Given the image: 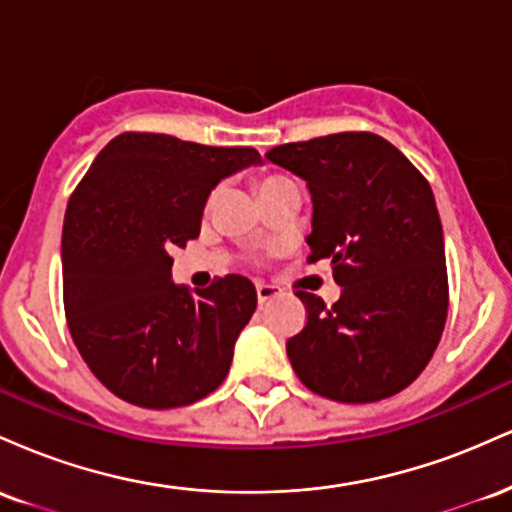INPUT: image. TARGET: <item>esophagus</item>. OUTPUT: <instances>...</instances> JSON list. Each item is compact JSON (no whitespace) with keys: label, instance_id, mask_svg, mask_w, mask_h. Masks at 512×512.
Here are the masks:
<instances>
[{"label":"esophagus","instance_id":"34e87169","mask_svg":"<svg viewBox=\"0 0 512 512\" xmlns=\"http://www.w3.org/2000/svg\"><path fill=\"white\" fill-rule=\"evenodd\" d=\"M279 296V289L272 284H257V301L260 305H264L267 301H272V298Z\"/></svg>","mask_w":512,"mask_h":512}]
</instances>
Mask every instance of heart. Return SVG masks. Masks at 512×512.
Masks as SVG:
<instances>
[{
  "mask_svg": "<svg viewBox=\"0 0 512 512\" xmlns=\"http://www.w3.org/2000/svg\"><path fill=\"white\" fill-rule=\"evenodd\" d=\"M279 180H284V178H274V175H269V178H264L262 182H260V192L264 190V187H269V185H274V182H279Z\"/></svg>",
  "mask_w": 512,
  "mask_h": 512,
  "instance_id": "b5f03b06",
  "label": "heart"
}]
</instances>
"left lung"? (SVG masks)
<instances>
[{"instance_id":"left-lung-1","label":"left lung","mask_w":512,"mask_h":512,"mask_svg":"<svg viewBox=\"0 0 512 512\" xmlns=\"http://www.w3.org/2000/svg\"><path fill=\"white\" fill-rule=\"evenodd\" d=\"M313 199L308 262L330 257L339 301L296 291L308 322L286 342L301 383L346 404L392 397L428 366L448 317L443 226L431 185L373 132H339L264 154Z\"/></svg>"}]
</instances>
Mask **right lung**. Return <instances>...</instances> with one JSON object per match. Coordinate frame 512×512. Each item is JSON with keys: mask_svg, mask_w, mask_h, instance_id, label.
<instances>
[{"mask_svg": "<svg viewBox=\"0 0 512 512\" xmlns=\"http://www.w3.org/2000/svg\"><path fill=\"white\" fill-rule=\"evenodd\" d=\"M257 163L250 146L125 132L69 197L64 313L81 358L113 395L144 409L185 407L228 375L255 286L228 274L190 291L170 279L168 252L199 236L211 190Z\"/></svg>", "mask_w": 512, "mask_h": 512, "instance_id": "add662e5", "label": "right lung"}]
</instances>
